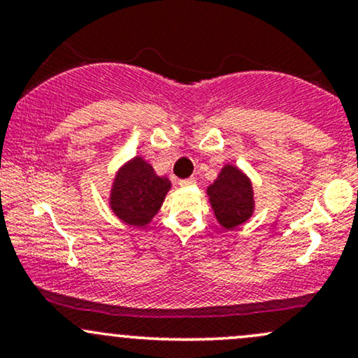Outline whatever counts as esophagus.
<instances>
[{"label": "esophagus", "instance_id": "esophagus-1", "mask_svg": "<svg viewBox=\"0 0 358 358\" xmlns=\"http://www.w3.org/2000/svg\"><path fill=\"white\" fill-rule=\"evenodd\" d=\"M195 178H185V180H180V187H192V185H195Z\"/></svg>", "mask_w": 358, "mask_h": 358}]
</instances>
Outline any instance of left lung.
Here are the masks:
<instances>
[{
  "mask_svg": "<svg viewBox=\"0 0 358 358\" xmlns=\"http://www.w3.org/2000/svg\"><path fill=\"white\" fill-rule=\"evenodd\" d=\"M208 202L220 227L234 231L252 217L254 188L252 182L236 165L222 166L219 176L207 187Z\"/></svg>",
  "mask_w": 358,
  "mask_h": 358,
  "instance_id": "8db88e82",
  "label": "left lung"
}]
</instances>
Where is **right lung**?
Returning <instances> with one entry per match:
<instances>
[{
  "label": "right lung",
  "instance_id": "1",
  "mask_svg": "<svg viewBox=\"0 0 358 358\" xmlns=\"http://www.w3.org/2000/svg\"><path fill=\"white\" fill-rule=\"evenodd\" d=\"M170 188L171 182L166 176H158L143 156H134L116 171L109 207L124 224L146 227L162 208Z\"/></svg>",
  "mask_w": 358,
  "mask_h": 358
}]
</instances>
